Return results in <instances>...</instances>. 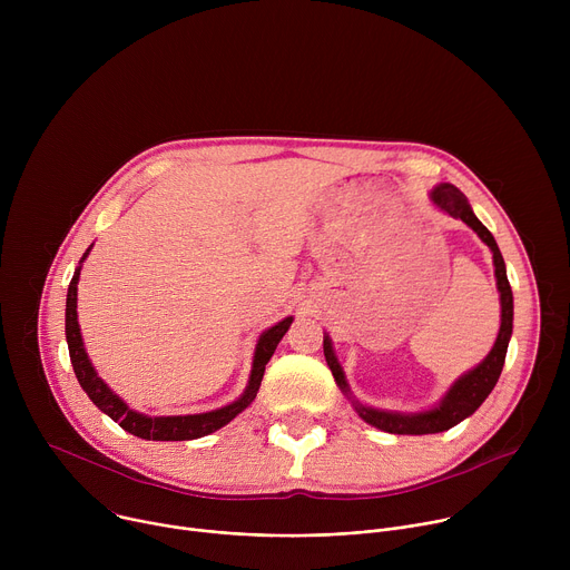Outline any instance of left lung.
I'll use <instances>...</instances> for the list:
<instances>
[{
	"instance_id": "1",
	"label": "left lung",
	"mask_w": 570,
	"mask_h": 570,
	"mask_svg": "<svg viewBox=\"0 0 570 570\" xmlns=\"http://www.w3.org/2000/svg\"><path fill=\"white\" fill-rule=\"evenodd\" d=\"M431 203L442 209L444 214L460 218L462 223H466L484 243L487 248L492 250V259H494V275H497V288L501 293V330L499 336L494 341V347L490 350L475 367H471L469 372H464L462 376H458L451 387L444 392V396L433 405L429 411H420V413H399V411H385V409H374V405L361 403L347 383V376L338 363V356L334 352V343L330 338V334H324L322 347H324V358H327V365L336 379V385L341 387V392L352 401L354 411L358 413V417L363 422H367L370 426L385 431V433H394V435H431V433H442L453 429L455 424H460L462 420L471 417L480 403L490 396V392L494 390L501 372H503V363H505V354H508V345L512 338V322H514V297H512V288L508 282V271H505V262L503 255L497 246V238L492 236V232L487 229L478 216L473 214L466 196L449 185V183H440L431 194H429Z\"/></svg>"
}]
</instances>
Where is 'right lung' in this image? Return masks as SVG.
I'll list each match as a JSON object with an SVG mask.
<instances>
[{
  "instance_id": "add662e5",
  "label": "right lung",
  "mask_w": 570,
  "mask_h": 570,
  "mask_svg": "<svg viewBox=\"0 0 570 570\" xmlns=\"http://www.w3.org/2000/svg\"><path fill=\"white\" fill-rule=\"evenodd\" d=\"M95 246V243H92ZM92 246L86 250V255L80 257L73 277L69 282L67 288V304H65V338H67V347H69V358L73 365V374L88 392V396L92 399V403L101 413H106L110 420H115L124 431H128L135 438L141 440H155V442H180V440H198L205 438L218 429H223L225 424H229L238 413H243L248 405L255 401L266 365L271 361V356L275 354L279 341L284 338V334L288 332L293 315L284 317L282 322L273 324L271 330H266L255 347V356H253V370L248 376V385L243 390V394L238 399H234L232 403L223 405V409L209 411V413H198V415H159V417H150L144 413L132 411L130 405L110 390V385L97 374L88 352H86V343L83 336H80V324H78V313H76V293H78V277H80V268H83V262L88 259Z\"/></svg>"
}]
</instances>
